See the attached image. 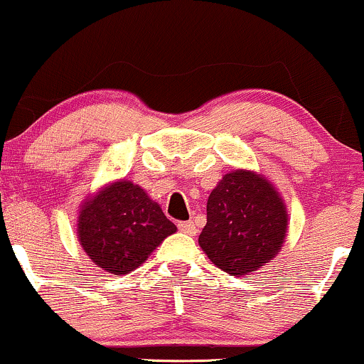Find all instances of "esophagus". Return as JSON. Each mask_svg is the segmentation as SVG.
<instances>
[{
	"mask_svg": "<svg viewBox=\"0 0 364 364\" xmlns=\"http://www.w3.org/2000/svg\"><path fill=\"white\" fill-rule=\"evenodd\" d=\"M177 227H178V230L183 232V234H189V235L196 234V225L193 222H191V220H189V222H178Z\"/></svg>",
	"mask_w": 364,
	"mask_h": 364,
	"instance_id": "34e87169",
	"label": "esophagus"
}]
</instances>
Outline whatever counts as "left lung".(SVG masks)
<instances>
[{"label": "left lung", "instance_id": "1", "mask_svg": "<svg viewBox=\"0 0 364 364\" xmlns=\"http://www.w3.org/2000/svg\"><path fill=\"white\" fill-rule=\"evenodd\" d=\"M199 246L220 270L242 277L279 252L287 211L272 183L247 170L227 173L211 191Z\"/></svg>", "mask_w": 364, "mask_h": 364}]
</instances>
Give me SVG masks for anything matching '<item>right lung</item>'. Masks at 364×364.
Here are the masks:
<instances>
[{"mask_svg": "<svg viewBox=\"0 0 364 364\" xmlns=\"http://www.w3.org/2000/svg\"><path fill=\"white\" fill-rule=\"evenodd\" d=\"M177 230L161 208L132 182L106 187L84 204L79 239L100 268L127 275L141 267L165 237Z\"/></svg>", "mask_w": 364, "mask_h": 364, "instance_id": "right-lung-1", "label": "right lung"}]
</instances>
